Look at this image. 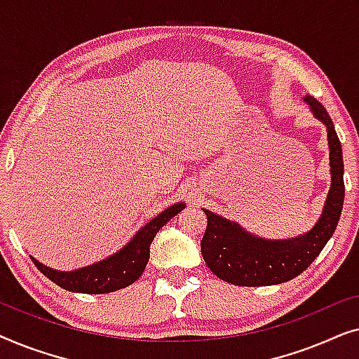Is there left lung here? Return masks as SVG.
<instances>
[{
    "label": "left lung",
    "mask_w": 359,
    "mask_h": 359,
    "mask_svg": "<svg viewBox=\"0 0 359 359\" xmlns=\"http://www.w3.org/2000/svg\"><path fill=\"white\" fill-rule=\"evenodd\" d=\"M304 101L311 106L312 114L325 124L330 149L332 186L320 219L312 230L299 237L266 240L247 232L233 220L203 209L208 215V229L201 240V253L210 271L225 283L237 286L286 283L311 266L335 232L345 199L341 144L325 107L309 95Z\"/></svg>",
    "instance_id": "left-lung-1"
}]
</instances>
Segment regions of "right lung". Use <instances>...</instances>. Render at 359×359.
Wrapping results in <instances>:
<instances>
[{"mask_svg":"<svg viewBox=\"0 0 359 359\" xmlns=\"http://www.w3.org/2000/svg\"><path fill=\"white\" fill-rule=\"evenodd\" d=\"M181 209H184L183 203L173 204L163 212L151 219L145 227H142L134 235L126 247L112 257L102 259L100 263L90 266L75 269V271H57L39 263L36 258L31 259L39 271L63 289L70 292L83 294H106L119 291L122 287L130 286L132 283L140 278L150 258V243L154 242L155 235L171 217H175Z\"/></svg>","mask_w":359,"mask_h":359,"instance_id":"1","label":"right lung"}]
</instances>
